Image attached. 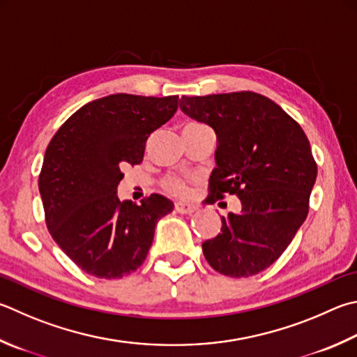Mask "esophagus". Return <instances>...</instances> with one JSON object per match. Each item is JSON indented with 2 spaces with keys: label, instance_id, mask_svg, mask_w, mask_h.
Instances as JSON below:
<instances>
[{
  "label": "esophagus",
  "instance_id": "obj_1",
  "mask_svg": "<svg viewBox=\"0 0 357 357\" xmlns=\"http://www.w3.org/2000/svg\"><path fill=\"white\" fill-rule=\"evenodd\" d=\"M174 209H176L179 213H193L198 211V206L190 204V203H181V201H178V203L174 204Z\"/></svg>",
  "mask_w": 357,
  "mask_h": 357
}]
</instances>
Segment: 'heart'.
<instances>
[{
    "label": "heart",
    "instance_id": "obj_1",
    "mask_svg": "<svg viewBox=\"0 0 357 357\" xmlns=\"http://www.w3.org/2000/svg\"><path fill=\"white\" fill-rule=\"evenodd\" d=\"M164 187L168 193H172V195H176V197H185L187 193H189V185H187V183L183 179H176V178L167 179Z\"/></svg>",
    "mask_w": 357,
    "mask_h": 357
}]
</instances>
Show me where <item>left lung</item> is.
<instances>
[{
    "mask_svg": "<svg viewBox=\"0 0 357 357\" xmlns=\"http://www.w3.org/2000/svg\"><path fill=\"white\" fill-rule=\"evenodd\" d=\"M179 107L217 134L207 203L225 195L242 203L203 243L206 261L231 278L257 275L282 255L307 217L317 164L306 134L281 106L255 92L183 96Z\"/></svg>",
    "mask_w": 357,
    "mask_h": 357,
    "instance_id": "8db88e82",
    "label": "left lung"
}]
</instances>
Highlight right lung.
<instances>
[{
    "label": "right lung",
    "mask_w": 357,
    "mask_h": 357,
    "mask_svg": "<svg viewBox=\"0 0 357 357\" xmlns=\"http://www.w3.org/2000/svg\"><path fill=\"white\" fill-rule=\"evenodd\" d=\"M178 96L115 93L87 102L57 129L45 151L38 190L51 237L77 267L102 280L137 270L158 220L173 211L153 193L120 201L123 167L140 164L145 145L172 119Z\"/></svg>",
    "instance_id": "add662e5"
}]
</instances>
